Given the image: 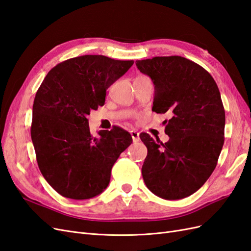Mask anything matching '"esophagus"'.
<instances>
[{
  "mask_svg": "<svg viewBox=\"0 0 251 251\" xmlns=\"http://www.w3.org/2000/svg\"><path fill=\"white\" fill-rule=\"evenodd\" d=\"M131 136H132L134 142H138L139 141V139H140L139 138V133L137 131H135V130L131 131Z\"/></svg>",
  "mask_w": 251,
  "mask_h": 251,
  "instance_id": "34e87169",
  "label": "esophagus"
}]
</instances>
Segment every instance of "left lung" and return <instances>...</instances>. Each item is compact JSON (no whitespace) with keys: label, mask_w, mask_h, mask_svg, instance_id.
Wrapping results in <instances>:
<instances>
[{"label":"left lung","mask_w":251,"mask_h":251,"mask_svg":"<svg viewBox=\"0 0 251 251\" xmlns=\"http://www.w3.org/2000/svg\"><path fill=\"white\" fill-rule=\"evenodd\" d=\"M155 85L153 110L169 113V141L140 134L148 148L142 177L150 191L166 200L196 193L216 169L224 144L225 111L215 79L185 57L155 56L136 60Z\"/></svg>","instance_id":"obj_1"}]
</instances>
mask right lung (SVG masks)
Wrapping results in <instances>:
<instances>
[{
  "instance_id": "add662e5",
  "label": "right lung",
  "mask_w": 251,
  "mask_h": 251,
  "mask_svg": "<svg viewBox=\"0 0 251 251\" xmlns=\"http://www.w3.org/2000/svg\"><path fill=\"white\" fill-rule=\"evenodd\" d=\"M133 64L104 55L73 57L52 68L37 90L30 131L37 165L66 198L101 194L114 163L132 143L131 134L119 126L94 137L87 115L104 104L107 89Z\"/></svg>"
}]
</instances>
